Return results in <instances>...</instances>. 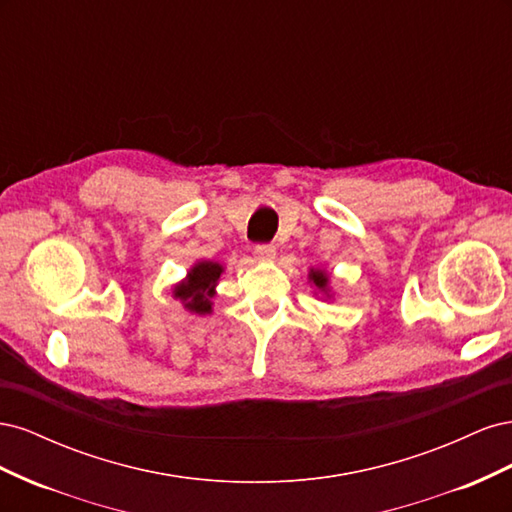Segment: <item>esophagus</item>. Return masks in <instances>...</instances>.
I'll list each match as a JSON object with an SVG mask.
<instances>
[{
	"mask_svg": "<svg viewBox=\"0 0 512 512\" xmlns=\"http://www.w3.org/2000/svg\"><path fill=\"white\" fill-rule=\"evenodd\" d=\"M254 252H256L258 260H265V262L275 260V247L273 245H256Z\"/></svg>",
	"mask_w": 512,
	"mask_h": 512,
	"instance_id": "1",
	"label": "esophagus"
}]
</instances>
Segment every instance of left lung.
Instances as JSON below:
<instances>
[{
  "mask_svg": "<svg viewBox=\"0 0 512 512\" xmlns=\"http://www.w3.org/2000/svg\"><path fill=\"white\" fill-rule=\"evenodd\" d=\"M307 282H309V286L314 288L316 299L327 301V303H333L337 299V292L331 286V273L327 269H314L312 267L307 273Z\"/></svg>",
  "mask_w": 512,
  "mask_h": 512,
  "instance_id": "8db88e82",
  "label": "left lung"
}]
</instances>
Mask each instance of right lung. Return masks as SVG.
<instances>
[{"label": "right lung", "instance_id": "right-lung-1", "mask_svg": "<svg viewBox=\"0 0 512 512\" xmlns=\"http://www.w3.org/2000/svg\"><path fill=\"white\" fill-rule=\"evenodd\" d=\"M224 273V265L215 260H196L185 273L183 280L170 286L173 299L181 303L185 312L194 316L213 314V297L218 294V282Z\"/></svg>", "mask_w": 512, "mask_h": 512}]
</instances>
